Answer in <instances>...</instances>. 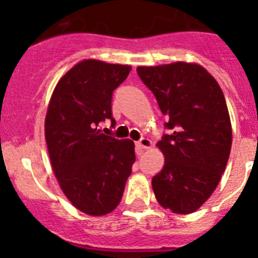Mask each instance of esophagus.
<instances>
[{
  "label": "esophagus",
  "instance_id": "obj_1",
  "mask_svg": "<svg viewBox=\"0 0 258 258\" xmlns=\"http://www.w3.org/2000/svg\"><path fill=\"white\" fill-rule=\"evenodd\" d=\"M136 147H138L139 149H142V151H145V149H149V148L152 147V142L149 139L142 138L138 143H136Z\"/></svg>",
  "mask_w": 258,
  "mask_h": 258
}]
</instances>
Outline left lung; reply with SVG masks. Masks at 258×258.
Wrapping results in <instances>:
<instances>
[{
    "label": "left lung",
    "instance_id": "left-lung-1",
    "mask_svg": "<svg viewBox=\"0 0 258 258\" xmlns=\"http://www.w3.org/2000/svg\"><path fill=\"white\" fill-rule=\"evenodd\" d=\"M136 71L167 116L169 134L157 143L165 166L152 179L157 201L172 213H194L218 185L231 151V122L222 89L195 63Z\"/></svg>",
    "mask_w": 258,
    "mask_h": 258
}]
</instances>
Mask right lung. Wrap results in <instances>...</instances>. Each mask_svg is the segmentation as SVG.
Listing matches in <instances>:
<instances>
[{"mask_svg":"<svg viewBox=\"0 0 258 258\" xmlns=\"http://www.w3.org/2000/svg\"><path fill=\"white\" fill-rule=\"evenodd\" d=\"M131 67L96 59L79 62L55 86L45 118L51 166L66 197L89 216H104L120 203L135 162L134 142L102 134L97 126L115 119L114 89Z\"/></svg>","mask_w":258,"mask_h":258,"instance_id":"add662e5","label":"right lung"}]
</instances>
